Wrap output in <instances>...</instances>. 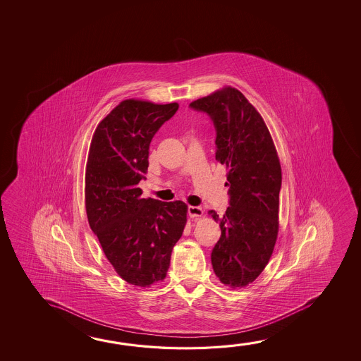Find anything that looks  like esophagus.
Segmentation results:
<instances>
[{"instance_id":"34e87169","label":"esophagus","mask_w":361,"mask_h":361,"mask_svg":"<svg viewBox=\"0 0 361 361\" xmlns=\"http://www.w3.org/2000/svg\"><path fill=\"white\" fill-rule=\"evenodd\" d=\"M188 213H189L190 218L197 219L202 216L204 210L200 207H188Z\"/></svg>"}]
</instances>
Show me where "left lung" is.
I'll list each match as a JSON object with an SVG mask.
<instances>
[{"instance_id": "1", "label": "left lung", "mask_w": 361, "mask_h": 361, "mask_svg": "<svg viewBox=\"0 0 361 361\" xmlns=\"http://www.w3.org/2000/svg\"><path fill=\"white\" fill-rule=\"evenodd\" d=\"M207 113L216 130L215 159L226 166L229 207L219 221L212 252L214 272L224 284L245 287L263 272L277 240L282 171L264 121L235 88L226 87L190 103Z\"/></svg>"}]
</instances>
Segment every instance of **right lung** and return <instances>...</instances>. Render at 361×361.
Returning a JSON list of instances; mask_svg holds the SVG:
<instances>
[{"label":"right lung","mask_w":361,"mask_h":361,"mask_svg":"<svg viewBox=\"0 0 361 361\" xmlns=\"http://www.w3.org/2000/svg\"><path fill=\"white\" fill-rule=\"evenodd\" d=\"M178 103L121 102L98 124L85 167V209L106 259L126 282L148 287L166 277L173 245L183 235V201L142 199L138 183L148 167L156 132Z\"/></svg>","instance_id":"right-lung-1"}]
</instances>
